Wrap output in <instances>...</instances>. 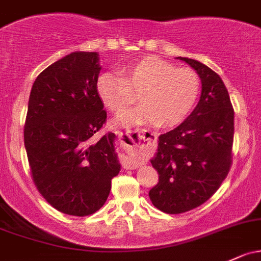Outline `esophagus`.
Returning <instances> with one entry per match:
<instances>
[{"label":"esophagus","mask_w":261,"mask_h":261,"mask_svg":"<svg viewBox=\"0 0 261 261\" xmlns=\"http://www.w3.org/2000/svg\"><path fill=\"white\" fill-rule=\"evenodd\" d=\"M118 138L120 143H123L124 145H127V147H132L130 144H133V137L129 136V134H123V133H118Z\"/></svg>","instance_id":"obj_1"}]
</instances>
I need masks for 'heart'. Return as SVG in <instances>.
<instances>
[{
	"label": "heart",
	"mask_w": 261,
	"mask_h": 261,
	"mask_svg": "<svg viewBox=\"0 0 261 261\" xmlns=\"http://www.w3.org/2000/svg\"><path fill=\"white\" fill-rule=\"evenodd\" d=\"M200 89L197 72L176 67L155 56H148L120 68V74L107 72L99 75L97 92L109 111L118 113L138 93L139 106L119 114V127L153 123L155 127L178 125L190 113Z\"/></svg>",
	"instance_id": "1"
}]
</instances>
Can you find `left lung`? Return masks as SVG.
I'll list each match as a JSON object with an SVG mask.
<instances>
[{
  "label": "left lung",
  "mask_w": 261,
  "mask_h": 261,
  "mask_svg": "<svg viewBox=\"0 0 261 261\" xmlns=\"http://www.w3.org/2000/svg\"><path fill=\"white\" fill-rule=\"evenodd\" d=\"M178 58L197 71L201 94L181 124L159 136L150 161L159 181L149 198L167 214L197 208L219 189L230 170L234 139V109L219 74L192 58Z\"/></svg>",
  "instance_id": "left-lung-1"
}]
</instances>
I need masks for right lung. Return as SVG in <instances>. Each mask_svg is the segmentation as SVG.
Here are the masks:
<instances>
[{"instance_id":"obj_1","label":"right lung","mask_w":261,"mask_h":261,"mask_svg":"<svg viewBox=\"0 0 261 261\" xmlns=\"http://www.w3.org/2000/svg\"><path fill=\"white\" fill-rule=\"evenodd\" d=\"M97 52H73L36 78L24 123L31 174L55 209L86 217L103 206L120 170L116 134L98 138L107 112L97 92Z\"/></svg>"}]
</instances>
